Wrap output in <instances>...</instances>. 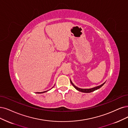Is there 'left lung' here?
<instances>
[{
  "label": "left lung",
  "mask_w": 128,
  "mask_h": 128,
  "mask_svg": "<svg viewBox=\"0 0 128 128\" xmlns=\"http://www.w3.org/2000/svg\"><path fill=\"white\" fill-rule=\"evenodd\" d=\"M70 83H71V84L73 85V86L75 88V89L77 90L78 91L80 92H83V93H90V92H92L96 91V90L101 88L106 83V82H105L104 83H103L102 84L100 85V86H98L94 87V88H79L75 86V85L73 83V82H72L71 80H70Z\"/></svg>",
  "instance_id": "8db88e82"
}]
</instances>
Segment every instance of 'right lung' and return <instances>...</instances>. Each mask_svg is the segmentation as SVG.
Listing matches in <instances>:
<instances>
[{
	"mask_svg": "<svg viewBox=\"0 0 128 128\" xmlns=\"http://www.w3.org/2000/svg\"><path fill=\"white\" fill-rule=\"evenodd\" d=\"M49 90H48V91H44V92H36L37 93H45V92H47V91H48Z\"/></svg>",
	"mask_w": 128,
	"mask_h": 128,
	"instance_id": "add662e5",
	"label": "right lung"
}]
</instances>
